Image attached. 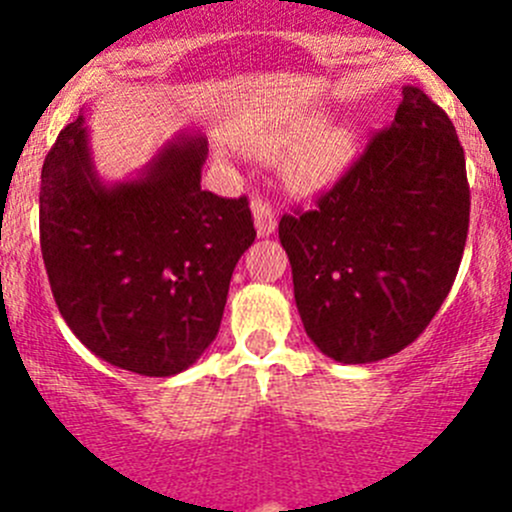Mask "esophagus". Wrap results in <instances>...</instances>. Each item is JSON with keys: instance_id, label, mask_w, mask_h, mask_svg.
Masks as SVG:
<instances>
[{"instance_id": "obj_1", "label": "esophagus", "mask_w": 512, "mask_h": 512, "mask_svg": "<svg viewBox=\"0 0 512 512\" xmlns=\"http://www.w3.org/2000/svg\"><path fill=\"white\" fill-rule=\"evenodd\" d=\"M252 218H255L257 235L260 237H267L275 232L277 215H275V210H272L270 203H265V200H260V198L252 200Z\"/></svg>"}]
</instances>
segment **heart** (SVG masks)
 I'll list each match as a JSON object with an SVG mask.
<instances>
[{"mask_svg":"<svg viewBox=\"0 0 512 512\" xmlns=\"http://www.w3.org/2000/svg\"><path fill=\"white\" fill-rule=\"evenodd\" d=\"M317 128L319 126H307L302 131L292 133V136H282L277 141L255 146L252 151L257 156L275 158L282 156V153L296 151L299 147L300 151L294 153L292 160L287 163V178L297 190L312 193V190L332 183L347 168L356 148V136L349 126H332L314 139Z\"/></svg>","mask_w":512,"mask_h":512,"instance_id":"obj_1","label":"heart"}]
</instances>
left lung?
I'll return each instance as SVG.
<instances>
[{
  "label": "left lung",
  "mask_w": 512,
  "mask_h": 512,
  "mask_svg": "<svg viewBox=\"0 0 512 512\" xmlns=\"http://www.w3.org/2000/svg\"><path fill=\"white\" fill-rule=\"evenodd\" d=\"M401 94L394 123L317 208L280 220L304 332L342 364L409 347L466 247L471 190L456 128L418 86Z\"/></svg>",
  "instance_id": "obj_1"
}]
</instances>
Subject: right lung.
I'll use <instances>...</instances> for the list:
<instances>
[{
  "label": "right lung",
  "mask_w": 512,
  "mask_h": 512,
  "mask_svg": "<svg viewBox=\"0 0 512 512\" xmlns=\"http://www.w3.org/2000/svg\"><path fill=\"white\" fill-rule=\"evenodd\" d=\"M208 138L180 131L123 180L98 175L81 113L41 168L39 232L61 317L98 359L175 376L218 337L237 260L255 242L247 198L200 188Z\"/></svg>",
  "instance_id": "obj_1"
}]
</instances>
